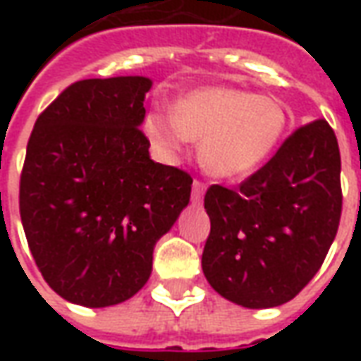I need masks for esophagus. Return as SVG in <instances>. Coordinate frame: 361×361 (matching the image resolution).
Masks as SVG:
<instances>
[{"label":"esophagus","instance_id":"34e87169","mask_svg":"<svg viewBox=\"0 0 361 361\" xmlns=\"http://www.w3.org/2000/svg\"><path fill=\"white\" fill-rule=\"evenodd\" d=\"M204 183L201 181H193V191H191V203L195 204H201L203 203V195H204Z\"/></svg>","mask_w":361,"mask_h":361}]
</instances>
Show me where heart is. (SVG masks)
<instances>
[{
  "instance_id": "heart-1",
  "label": "heart",
  "mask_w": 361,
  "mask_h": 361,
  "mask_svg": "<svg viewBox=\"0 0 361 361\" xmlns=\"http://www.w3.org/2000/svg\"><path fill=\"white\" fill-rule=\"evenodd\" d=\"M286 127L288 111L280 100L230 87L193 90L176 102L172 114L150 111L142 123L168 160L201 141V164L220 180L257 172L279 149Z\"/></svg>"
}]
</instances>
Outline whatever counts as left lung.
Returning <instances> with one entry per match:
<instances>
[{
    "label": "left lung",
    "mask_w": 361,
    "mask_h": 361,
    "mask_svg": "<svg viewBox=\"0 0 361 361\" xmlns=\"http://www.w3.org/2000/svg\"><path fill=\"white\" fill-rule=\"evenodd\" d=\"M211 234L203 272L228 302H290L321 269L342 211L341 150L325 119L300 127L240 188L204 195Z\"/></svg>",
    "instance_id": "obj_1"
}]
</instances>
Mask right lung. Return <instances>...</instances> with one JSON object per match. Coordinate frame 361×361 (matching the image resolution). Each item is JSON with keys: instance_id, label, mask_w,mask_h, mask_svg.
I'll use <instances>...</instances> for the list:
<instances>
[{"instance_id": "add662e5", "label": "right lung", "mask_w": 361, "mask_h": 361, "mask_svg": "<svg viewBox=\"0 0 361 361\" xmlns=\"http://www.w3.org/2000/svg\"><path fill=\"white\" fill-rule=\"evenodd\" d=\"M141 75L85 79L36 119L20 220L44 280L63 300L108 307L152 272L154 245L189 204L191 176L150 158Z\"/></svg>"}]
</instances>
